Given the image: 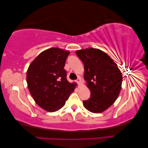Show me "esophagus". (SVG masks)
I'll return each instance as SVG.
<instances>
[{
  "label": "esophagus",
  "instance_id": "34e87169",
  "mask_svg": "<svg viewBox=\"0 0 148 148\" xmlns=\"http://www.w3.org/2000/svg\"><path fill=\"white\" fill-rule=\"evenodd\" d=\"M76 82H77V83H78V84H80V83H81V82H82L81 78H77V79H76Z\"/></svg>",
  "mask_w": 148,
  "mask_h": 148
}]
</instances>
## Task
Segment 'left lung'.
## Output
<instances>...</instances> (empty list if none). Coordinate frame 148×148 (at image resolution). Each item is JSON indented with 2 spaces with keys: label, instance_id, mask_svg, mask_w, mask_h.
Instances as JSON below:
<instances>
[{
  "label": "left lung",
  "instance_id": "left-lung-1",
  "mask_svg": "<svg viewBox=\"0 0 148 148\" xmlns=\"http://www.w3.org/2000/svg\"><path fill=\"white\" fill-rule=\"evenodd\" d=\"M76 53L84 64V78L91 92L90 98L83 101V105L91 112H102L117 99L122 75L110 57L99 49H82Z\"/></svg>",
  "mask_w": 148,
  "mask_h": 148
}]
</instances>
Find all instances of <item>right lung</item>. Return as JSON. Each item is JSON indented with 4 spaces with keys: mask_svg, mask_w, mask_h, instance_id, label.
<instances>
[{
    "mask_svg": "<svg viewBox=\"0 0 148 148\" xmlns=\"http://www.w3.org/2000/svg\"><path fill=\"white\" fill-rule=\"evenodd\" d=\"M70 52L59 48L43 51L31 62L26 73L28 88L36 103L49 112L57 111L74 91L64 69Z\"/></svg>",
    "mask_w": 148,
    "mask_h": 148,
    "instance_id": "obj_1",
    "label": "right lung"
}]
</instances>
